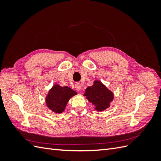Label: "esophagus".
<instances>
[{
  "label": "esophagus",
  "instance_id": "obj_1",
  "mask_svg": "<svg viewBox=\"0 0 161 161\" xmlns=\"http://www.w3.org/2000/svg\"><path fill=\"white\" fill-rule=\"evenodd\" d=\"M75 89L77 90V91H80L81 89V85L80 83H76L75 84Z\"/></svg>",
  "mask_w": 161,
  "mask_h": 161
}]
</instances>
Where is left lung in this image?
Masks as SVG:
<instances>
[{
  "label": "left lung",
  "mask_w": 161,
  "mask_h": 161,
  "mask_svg": "<svg viewBox=\"0 0 161 161\" xmlns=\"http://www.w3.org/2000/svg\"><path fill=\"white\" fill-rule=\"evenodd\" d=\"M92 103L97 111H103L109 106V103L114 99V95L100 81L96 80L94 85L86 89L84 95Z\"/></svg>",
  "instance_id": "8db88e82"
}]
</instances>
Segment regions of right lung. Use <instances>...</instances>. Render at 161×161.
I'll use <instances>...</instances> for the list:
<instances>
[{
  "mask_svg": "<svg viewBox=\"0 0 161 161\" xmlns=\"http://www.w3.org/2000/svg\"><path fill=\"white\" fill-rule=\"evenodd\" d=\"M76 92L69 86L54 85L49 91L46 97V103L48 108L56 113H62L64 110L68 101Z\"/></svg>",
  "mask_w": 161,
  "mask_h": 161,
  "instance_id": "obj_1",
  "label": "right lung"
}]
</instances>
